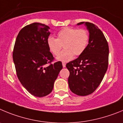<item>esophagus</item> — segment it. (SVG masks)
Segmentation results:
<instances>
[{
    "instance_id": "esophagus-1",
    "label": "esophagus",
    "mask_w": 123,
    "mask_h": 123,
    "mask_svg": "<svg viewBox=\"0 0 123 123\" xmlns=\"http://www.w3.org/2000/svg\"><path fill=\"white\" fill-rule=\"evenodd\" d=\"M66 64L65 62H62V67H66Z\"/></svg>"
}]
</instances>
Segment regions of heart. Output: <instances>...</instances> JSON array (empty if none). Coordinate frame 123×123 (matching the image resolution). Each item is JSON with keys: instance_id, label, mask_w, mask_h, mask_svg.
Returning <instances> with one entry per match:
<instances>
[{"instance_id": "b5f03b06", "label": "heart", "mask_w": 123, "mask_h": 123, "mask_svg": "<svg viewBox=\"0 0 123 123\" xmlns=\"http://www.w3.org/2000/svg\"><path fill=\"white\" fill-rule=\"evenodd\" d=\"M89 39V33L86 30L66 27L58 32L57 38L48 37L47 45L49 51L55 56L59 54L63 45L65 49L56 59L67 62L71 60L74 55L80 56L83 53L88 46Z\"/></svg>"}]
</instances>
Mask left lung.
<instances>
[{"label": "left lung", "mask_w": 123, "mask_h": 123, "mask_svg": "<svg viewBox=\"0 0 123 123\" xmlns=\"http://www.w3.org/2000/svg\"><path fill=\"white\" fill-rule=\"evenodd\" d=\"M85 24L89 33V43L84 53L66 64L70 72L68 86L72 92L78 96L92 93L99 86L108 65V42L102 32L97 26L89 22Z\"/></svg>", "instance_id": "obj_1"}]
</instances>
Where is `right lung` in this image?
Masks as SVG:
<instances>
[{
	"instance_id": "obj_1",
	"label": "right lung",
	"mask_w": 123,
	"mask_h": 123,
	"mask_svg": "<svg viewBox=\"0 0 123 123\" xmlns=\"http://www.w3.org/2000/svg\"><path fill=\"white\" fill-rule=\"evenodd\" d=\"M49 27L34 23L21 30L15 42L13 59L19 80L35 97L49 94L62 68L61 61L52 63L54 57L48 48Z\"/></svg>"
}]
</instances>
